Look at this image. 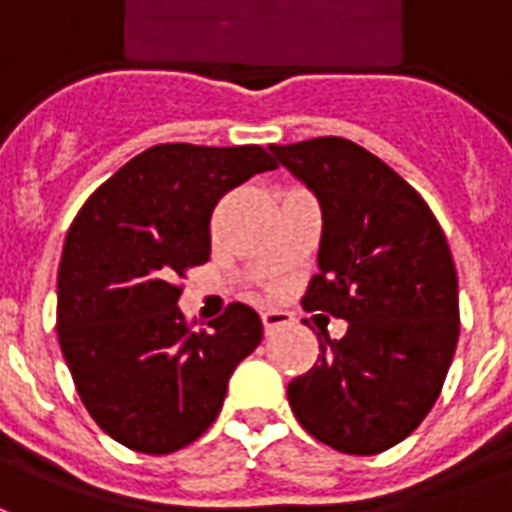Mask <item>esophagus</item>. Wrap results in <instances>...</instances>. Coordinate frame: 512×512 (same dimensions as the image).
<instances>
[{
	"instance_id": "esophagus-1",
	"label": "esophagus",
	"mask_w": 512,
	"mask_h": 512,
	"mask_svg": "<svg viewBox=\"0 0 512 512\" xmlns=\"http://www.w3.org/2000/svg\"><path fill=\"white\" fill-rule=\"evenodd\" d=\"M260 318H263V329H266V334L277 332V329H282V326H288V323L293 321V315L285 310H266Z\"/></svg>"
}]
</instances>
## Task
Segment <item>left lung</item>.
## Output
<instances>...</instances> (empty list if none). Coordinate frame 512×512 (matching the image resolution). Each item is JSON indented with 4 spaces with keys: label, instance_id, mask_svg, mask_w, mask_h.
Listing matches in <instances>:
<instances>
[{
    "label": "left lung",
    "instance_id": "1",
    "mask_svg": "<svg viewBox=\"0 0 512 512\" xmlns=\"http://www.w3.org/2000/svg\"><path fill=\"white\" fill-rule=\"evenodd\" d=\"M318 197V274L301 304L348 321L318 334V365L288 384L301 428L334 450L376 455L425 419L447 378L461 315L450 246L428 202L343 136L268 147Z\"/></svg>",
    "mask_w": 512,
    "mask_h": 512
}]
</instances>
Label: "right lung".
I'll return each mask as SVG.
<instances>
[{"label": "right lung", "mask_w": 512, "mask_h": 512, "mask_svg": "<svg viewBox=\"0 0 512 512\" xmlns=\"http://www.w3.org/2000/svg\"><path fill=\"white\" fill-rule=\"evenodd\" d=\"M266 147H147L76 213L57 271V337L76 392L123 447L169 455L222 411L227 381L263 340L252 307L230 304L194 332L178 279L211 257L216 202L257 172Z\"/></svg>", "instance_id": "add662e5"}]
</instances>
